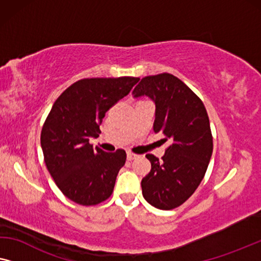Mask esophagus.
<instances>
[{
  "mask_svg": "<svg viewBox=\"0 0 261 261\" xmlns=\"http://www.w3.org/2000/svg\"><path fill=\"white\" fill-rule=\"evenodd\" d=\"M126 157H127V160L129 161H132V160H136L138 157V155H136V153H134V152H127L126 153Z\"/></svg>",
  "mask_w": 261,
  "mask_h": 261,
  "instance_id": "34e87169",
  "label": "esophagus"
}]
</instances>
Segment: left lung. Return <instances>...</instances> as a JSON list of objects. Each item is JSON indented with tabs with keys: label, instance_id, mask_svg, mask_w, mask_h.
Returning <instances> with one entry per match:
<instances>
[{
	"label": "left lung",
	"instance_id": "1",
	"mask_svg": "<svg viewBox=\"0 0 261 261\" xmlns=\"http://www.w3.org/2000/svg\"><path fill=\"white\" fill-rule=\"evenodd\" d=\"M156 106L153 131L169 142L160 161L148 153L151 170L142 179L144 199L169 211L186 202L202 181L213 152L211 124L201 99L182 80L169 73L143 78L132 92Z\"/></svg>",
	"mask_w": 261,
	"mask_h": 261
}]
</instances>
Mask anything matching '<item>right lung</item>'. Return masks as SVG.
Masks as SVG:
<instances>
[{
	"label": "right lung",
	"instance_id": "add662e5",
	"mask_svg": "<svg viewBox=\"0 0 261 261\" xmlns=\"http://www.w3.org/2000/svg\"><path fill=\"white\" fill-rule=\"evenodd\" d=\"M139 78H91L65 90L41 131L46 167L58 188L73 202L98 204L109 199L126 161L123 149L105 152L90 144L100 134L105 113L129 94Z\"/></svg>",
	"mask_w": 261,
	"mask_h": 261
}]
</instances>
